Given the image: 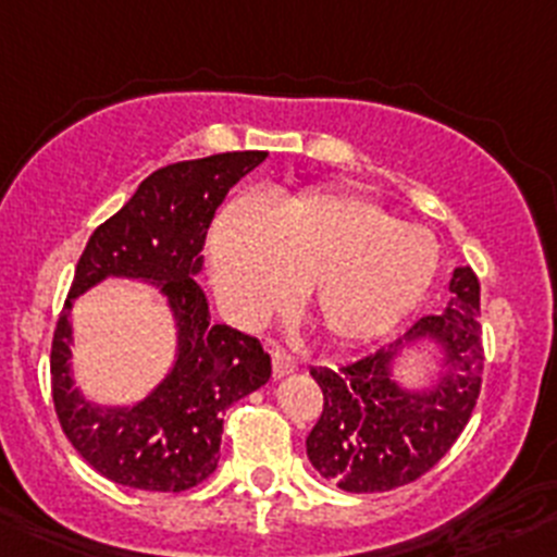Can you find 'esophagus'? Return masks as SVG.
I'll return each instance as SVG.
<instances>
[{"mask_svg": "<svg viewBox=\"0 0 557 557\" xmlns=\"http://www.w3.org/2000/svg\"><path fill=\"white\" fill-rule=\"evenodd\" d=\"M296 368H299V360H296L294 355H290V351H285V349H274L272 351V371H274V376H288V373H294Z\"/></svg>", "mask_w": 557, "mask_h": 557, "instance_id": "esophagus-1", "label": "esophagus"}]
</instances>
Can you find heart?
Returning <instances> with one entry per match:
<instances>
[{"label": "heart", "instance_id": "obj_1", "mask_svg": "<svg viewBox=\"0 0 557 557\" xmlns=\"http://www.w3.org/2000/svg\"><path fill=\"white\" fill-rule=\"evenodd\" d=\"M440 247L425 227L357 191H313L274 211L233 202L211 238V274L242 324L294 302L308 285L315 324L335 341L396 326L431 288Z\"/></svg>", "mask_w": 557, "mask_h": 557}]
</instances>
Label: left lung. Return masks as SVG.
<instances>
[{"label":"left lung","mask_w":557,"mask_h":557,"mask_svg":"<svg viewBox=\"0 0 557 557\" xmlns=\"http://www.w3.org/2000/svg\"><path fill=\"white\" fill-rule=\"evenodd\" d=\"M445 313L423 315L396 343L341 368H313L324 409L308 434V459L343 492L368 495L418 481L459 440L475 409L483 376L481 283L470 267L450 280ZM423 336L449 357V373L423 394L404 391L392 357Z\"/></svg>","instance_id":"left-lung-1"}]
</instances>
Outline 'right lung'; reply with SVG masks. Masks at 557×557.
I'll use <instances>...</instances> for the list:
<instances>
[{"label":"right lung","instance_id":"obj_1","mask_svg":"<svg viewBox=\"0 0 557 557\" xmlns=\"http://www.w3.org/2000/svg\"><path fill=\"white\" fill-rule=\"evenodd\" d=\"M267 156L233 150L156 170L92 231L76 263L51 341V398L71 445L109 481L145 492H186L202 483L220 461L222 414L272 376L261 341L211 321L195 280L216 208ZM103 276L161 284L180 321L176 368L137 408H92L70 379V305Z\"/></svg>","mask_w":557,"mask_h":557}]
</instances>
